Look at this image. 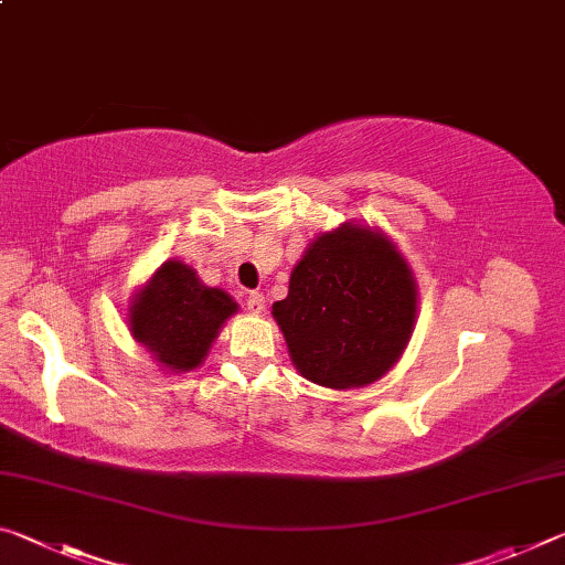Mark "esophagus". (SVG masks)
Here are the masks:
<instances>
[{
	"label": "esophagus",
	"mask_w": 565,
	"mask_h": 565,
	"mask_svg": "<svg viewBox=\"0 0 565 565\" xmlns=\"http://www.w3.org/2000/svg\"><path fill=\"white\" fill-rule=\"evenodd\" d=\"M246 309L252 311V313H256V317H259V313H264V309H266L264 294H259V291L248 294V296H246Z\"/></svg>",
	"instance_id": "esophagus-1"
}]
</instances>
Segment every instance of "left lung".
I'll list each match as a JSON object with an SVG mask.
<instances>
[{"label": "left lung", "instance_id": "1", "mask_svg": "<svg viewBox=\"0 0 565 565\" xmlns=\"http://www.w3.org/2000/svg\"><path fill=\"white\" fill-rule=\"evenodd\" d=\"M271 313L306 381L363 388L384 379L406 351L418 319V284L379 226L343 222L311 238L291 269L289 294Z\"/></svg>", "mask_w": 565, "mask_h": 565}]
</instances>
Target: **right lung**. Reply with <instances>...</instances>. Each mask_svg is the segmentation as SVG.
I'll return each mask as SVG.
<instances>
[{
  "label": "right lung",
  "instance_id": "right-lung-1",
  "mask_svg": "<svg viewBox=\"0 0 565 565\" xmlns=\"http://www.w3.org/2000/svg\"><path fill=\"white\" fill-rule=\"evenodd\" d=\"M236 311L238 303L224 289L206 286L189 264L167 259L131 294L127 327L159 371L186 374L202 366Z\"/></svg>",
  "mask_w": 565,
  "mask_h": 565
}]
</instances>
